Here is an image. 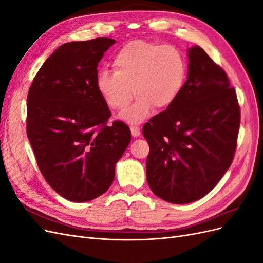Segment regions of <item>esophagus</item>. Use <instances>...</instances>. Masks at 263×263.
<instances>
[{
	"instance_id": "34e87169",
	"label": "esophagus",
	"mask_w": 263,
	"mask_h": 263,
	"mask_svg": "<svg viewBox=\"0 0 263 263\" xmlns=\"http://www.w3.org/2000/svg\"><path fill=\"white\" fill-rule=\"evenodd\" d=\"M130 132L134 137H138L140 135V128L138 126H132L130 127Z\"/></svg>"
}]
</instances>
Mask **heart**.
Here are the masks:
<instances>
[{"label": "heart", "mask_w": 263, "mask_h": 263, "mask_svg": "<svg viewBox=\"0 0 263 263\" xmlns=\"http://www.w3.org/2000/svg\"><path fill=\"white\" fill-rule=\"evenodd\" d=\"M113 70H102L97 89L110 109H124L137 95L133 105L121 114L123 121L137 124L154 107L163 110L179 99L187 78V63L176 47L133 41L123 46L113 59Z\"/></svg>", "instance_id": "obj_1"}]
</instances>
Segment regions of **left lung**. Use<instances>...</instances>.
<instances>
[{
  "label": "left lung",
  "instance_id": "1",
  "mask_svg": "<svg viewBox=\"0 0 263 263\" xmlns=\"http://www.w3.org/2000/svg\"><path fill=\"white\" fill-rule=\"evenodd\" d=\"M187 79L174 104L145 124L147 181L173 204L200 200L233 162L240 108L227 74L200 46L187 50Z\"/></svg>",
  "mask_w": 263,
  "mask_h": 263
}]
</instances>
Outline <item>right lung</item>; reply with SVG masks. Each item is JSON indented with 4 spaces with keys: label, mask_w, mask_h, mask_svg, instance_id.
Segmentation results:
<instances>
[{
    "label": "right lung",
    "mask_w": 263,
    "mask_h": 263,
    "mask_svg": "<svg viewBox=\"0 0 263 263\" xmlns=\"http://www.w3.org/2000/svg\"><path fill=\"white\" fill-rule=\"evenodd\" d=\"M115 39L61 45L39 69L27 95V137L49 185L71 202L104 194L128 147V126L107 125L110 110L97 89L98 65Z\"/></svg>",
    "instance_id": "obj_1"
}]
</instances>
